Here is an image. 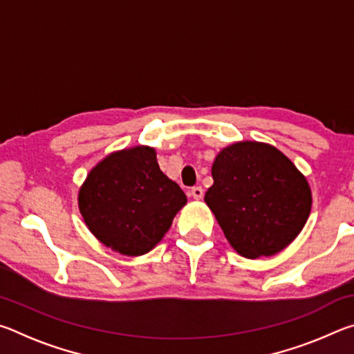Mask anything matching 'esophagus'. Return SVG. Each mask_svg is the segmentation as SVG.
Listing matches in <instances>:
<instances>
[{"mask_svg": "<svg viewBox=\"0 0 354 354\" xmlns=\"http://www.w3.org/2000/svg\"><path fill=\"white\" fill-rule=\"evenodd\" d=\"M203 194H205V192H203V187H200V185H196V187H192V190H190V195L194 196L195 200H201Z\"/></svg>", "mask_w": 354, "mask_h": 354, "instance_id": "1", "label": "esophagus"}]
</instances>
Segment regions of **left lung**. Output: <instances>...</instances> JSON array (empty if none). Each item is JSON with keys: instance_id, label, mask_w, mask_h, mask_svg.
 I'll return each mask as SVG.
<instances>
[{"instance_id": "1", "label": "left lung", "mask_w": 354, "mask_h": 354, "mask_svg": "<svg viewBox=\"0 0 354 354\" xmlns=\"http://www.w3.org/2000/svg\"><path fill=\"white\" fill-rule=\"evenodd\" d=\"M212 178L205 201L241 256L277 254L306 225L310 187L278 148L250 140L232 143L215 158Z\"/></svg>"}]
</instances>
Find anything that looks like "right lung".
Segmentation results:
<instances>
[{"mask_svg":"<svg viewBox=\"0 0 354 354\" xmlns=\"http://www.w3.org/2000/svg\"><path fill=\"white\" fill-rule=\"evenodd\" d=\"M181 187L159 169L154 148L115 151L88 173L77 206L92 234L124 256H142L158 245L179 209Z\"/></svg>","mask_w":354,"mask_h":354,"instance_id":"obj_1","label":"right lung"}]
</instances>
